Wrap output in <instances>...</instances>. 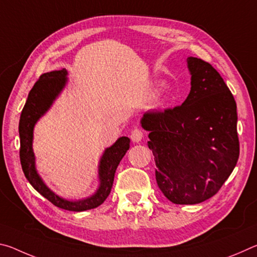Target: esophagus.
I'll return each instance as SVG.
<instances>
[{
	"label": "esophagus",
	"instance_id": "1",
	"mask_svg": "<svg viewBox=\"0 0 257 257\" xmlns=\"http://www.w3.org/2000/svg\"><path fill=\"white\" fill-rule=\"evenodd\" d=\"M130 138L134 143H139L143 139V132L139 129H134L130 134Z\"/></svg>",
	"mask_w": 257,
	"mask_h": 257
}]
</instances>
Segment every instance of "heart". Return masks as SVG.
I'll use <instances>...</instances> for the list:
<instances>
[{"mask_svg":"<svg viewBox=\"0 0 257 257\" xmlns=\"http://www.w3.org/2000/svg\"><path fill=\"white\" fill-rule=\"evenodd\" d=\"M164 101V97L163 96H160L159 97V103H162Z\"/></svg>","mask_w":257,"mask_h":257,"instance_id":"1","label":"heart"}]
</instances>
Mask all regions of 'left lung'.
I'll return each instance as SVG.
<instances>
[{
    "mask_svg": "<svg viewBox=\"0 0 257 257\" xmlns=\"http://www.w3.org/2000/svg\"><path fill=\"white\" fill-rule=\"evenodd\" d=\"M190 92L179 106L146 112L142 127L154 155L159 188L181 205L219 191L239 158L236 101L210 63L189 56Z\"/></svg>",
    "mask_w": 257,
    "mask_h": 257,
    "instance_id": "obj_1",
    "label": "left lung"
}]
</instances>
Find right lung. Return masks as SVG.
Returning a JSON list of instances; mask_svg holds the SVG:
<instances>
[{
	"mask_svg": "<svg viewBox=\"0 0 257 257\" xmlns=\"http://www.w3.org/2000/svg\"><path fill=\"white\" fill-rule=\"evenodd\" d=\"M67 75L68 72L66 69L46 72L40 77V79L36 81V84L29 92L19 121L20 162L25 177L42 196L49 199L53 205L63 210L82 212L99 206L110 195L115 170L120 161L129 150L130 139L124 136L120 137L114 144L104 151L98 164L99 185L92 196L78 199V201H69L56 195L46 186L41 176L38 175L36 162H35L33 151L34 128L37 121L50 110L56 97L66 87L68 81Z\"/></svg>",
	"mask_w": 257,
	"mask_h": 257,
	"instance_id": "right-lung-1",
	"label": "right lung"
}]
</instances>
